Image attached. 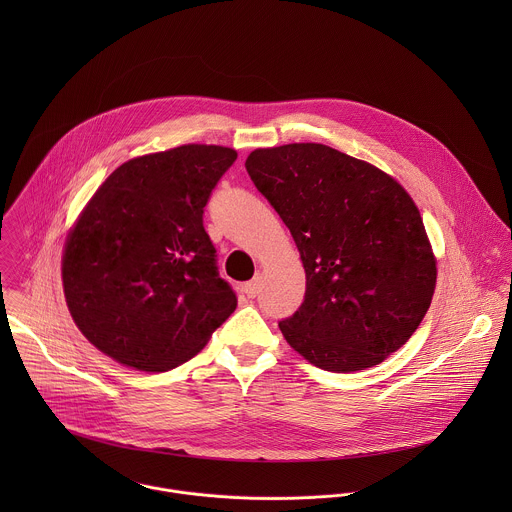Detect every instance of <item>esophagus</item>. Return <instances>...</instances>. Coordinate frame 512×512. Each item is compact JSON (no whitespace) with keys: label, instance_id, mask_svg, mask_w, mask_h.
Wrapping results in <instances>:
<instances>
[{"label":"esophagus","instance_id":"34e87169","mask_svg":"<svg viewBox=\"0 0 512 512\" xmlns=\"http://www.w3.org/2000/svg\"><path fill=\"white\" fill-rule=\"evenodd\" d=\"M260 292V280L258 278H254V280H250L248 284H244V293L248 295V297H256Z\"/></svg>","mask_w":512,"mask_h":512}]
</instances>
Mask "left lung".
Listing matches in <instances>:
<instances>
[{
    "instance_id": "8db88e82",
    "label": "left lung",
    "mask_w": 512,
    "mask_h": 512,
    "mask_svg": "<svg viewBox=\"0 0 512 512\" xmlns=\"http://www.w3.org/2000/svg\"><path fill=\"white\" fill-rule=\"evenodd\" d=\"M246 171L290 228L305 268L303 303L280 321L290 347L331 372L365 370L398 351L438 278L406 189L323 144L254 149Z\"/></svg>"
}]
</instances>
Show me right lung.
I'll use <instances>...</instances> for the list:
<instances>
[{
  "label": "right lung",
  "instance_id": "obj_1",
  "mask_svg": "<svg viewBox=\"0 0 512 512\" xmlns=\"http://www.w3.org/2000/svg\"><path fill=\"white\" fill-rule=\"evenodd\" d=\"M230 147L187 144L122 163L92 195L63 252L82 335L120 365L165 372L193 359L236 309L203 213Z\"/></svg>",
  "mask_w": 512,
  "mask_h": 512
}]
</instances>
